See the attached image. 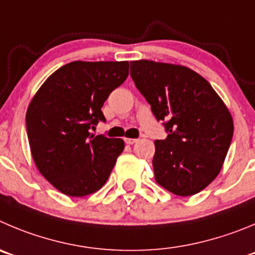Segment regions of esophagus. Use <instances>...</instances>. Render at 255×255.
<instances>
[{"instance_id": "34e87169", "label": "esophagus", "mask_w": 255, "mask_h": 255, "mask_svg": "<svg viewBox=\"0 0 255 255\" xmlns=\"http://www.w3.org/2000/svg\"><path fill=\"white\" fill-rule=\"evenodd\" d=\"M137 141H138L137 138H125V142L127 144H133V143H135Z\"/></svg>"}]
</instances>
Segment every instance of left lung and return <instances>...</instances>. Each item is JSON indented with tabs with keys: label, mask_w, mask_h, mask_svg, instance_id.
I'll return each mask as SVG.
<instances>
[{
	"label": "left lung",
	"mask_w": 255,
	"mask_h": 255,
	"mask_svg": "<svg viewBox=\"0 0 255 255\" xmlns=\"http://www.w3.org/2000/svg\"><path fill=\"white\" fill-rule=\"evenodd\" d=\"M130 77L167 132L156 139V181L178 196H191L219 175L232 143L233 118L208 80L189 68L130 61Z\"/></svg>",
	"instance_id": "8db88e82"
}]
</instances>
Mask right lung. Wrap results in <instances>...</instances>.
Returning <instances> with one entry per match:
<instances>
[{
	"label": "right lung",
	"mask_w": 255,
	"mask_h": 255,
	"mask_svg": "<svg viewBox=\"0 0 255 255\" xmlns=\"http://www.w3.org/2000/svg\"><path fill=\"white\" fill-rule=\"evenodd\" d=\"M128 61H73L51 74L31 101L26 130L41 175L68 196L101 189L125 149L121 138L94 135L104 102L128 77Z\"/></svg>",
	"instance_id": "right-lung-1"
}]
</instances>
